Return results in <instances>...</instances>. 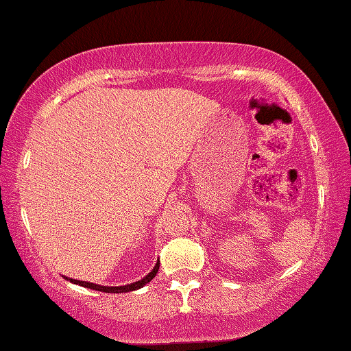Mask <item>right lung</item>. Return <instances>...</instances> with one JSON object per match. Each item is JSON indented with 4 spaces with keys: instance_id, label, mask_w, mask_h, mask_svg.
Wrapping results in <instances>:
<instances>
[{
    "instance_id": "add662e5",
    "label": "right lung",
    "mask_w": 351,
    "mask_h": 351,
    "mask_svg": "<svg viewBox=\"0 0 351 351\" xmlns=\"http://www.w3.org/2000/svg\"><path fill=\"white\" fill-rule=\"evenodd\" d=\"M159 260L158 263H156V266L153 268V271L151 273H148V276H145L142 280L138 282H134V284H129V285H119V287H106V285H97V284H91V282H85V280H75V279H66L71 280L72 284H77V285H82V287H86V289H91V290H97V291H104V293H128V291H134V290H138L142 289V287H145L148 282H151L156 277V274H158L159 271Z\"/></svg>"
}]
</instances>
